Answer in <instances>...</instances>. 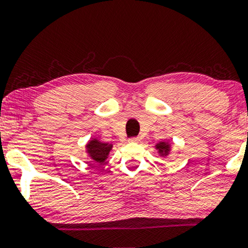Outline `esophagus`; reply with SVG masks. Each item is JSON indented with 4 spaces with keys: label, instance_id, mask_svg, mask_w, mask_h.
<instances>
[{
    "label": "esophagus",
    "instance_id": "obj_1",
    "mask_svg": "<svg viewBox=\"0 0 248 248\" xmlns=\"http://www.w3.org/2000/svg\"><path fill=\"white\" fill-rule=\"evenodd\" d=\"M130 142H133V143H139L141 142V138L140 137H135V138H131Z\"/></svg>",
    "mask_w": 248,
    "mask_h": 248
}]
</instances>
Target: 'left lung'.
<instances>
[{"instance_id": "1", "label": "left lung", "mask_w": 248, "mask_h": 248, "mask_svg": "<svg viewBox=\"0 0 248 248\" xmlns=\"http://www.w3.org/2000/svg\"><path fill=\"white\" fill-rule=\"evenodd\" d=\"M155 150H157L158 155L162 158L168 157L171 152V143L167 140L159 141L158 143L155 145Z\"/></svg>"}]
</instances>
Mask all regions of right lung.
Segmentation results:
<instances>
[{
	"label": "right lung",
	"instance_id": "obj_1",
	"mask_svg": "<svg viewBox=\"0 0 248 248\" xmlns=\"http://www.w3.org/2000/svg\"><path fill=\"white\" fill-rule=\"evenodd\" d=\"M113 144L100 141L99 139L93 138L86 144V154L88 158L96 165H103L107 160Z\"/></svg>",
	"mask_w": 248,
	"mask_h": 248
}]
</instances>
